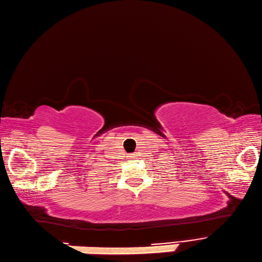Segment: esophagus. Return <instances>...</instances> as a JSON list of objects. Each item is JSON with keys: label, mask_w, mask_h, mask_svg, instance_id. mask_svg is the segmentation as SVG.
Segmentation results:
<instances>
[{"label": "esophagus", "mask_w": 262, "mask_h": 262, "mask_svg": "<svg viewBox=\"0 0 262 262\" xmlns=\"http://www.w3.org/2000/svg\"><path fill=\"white\" fill-rule=\"evenodd\" d=\"M129 157H130V158H136V155H135V154H130Z\"/></svg>", "instance_id": "34e87169"}]
</instances>
